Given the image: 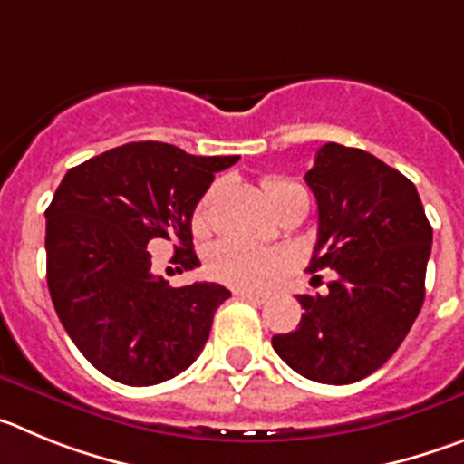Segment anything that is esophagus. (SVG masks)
I'll return each instance as SVG.
<instances>
[{
    "label": "esophagus",
    "instance_id": "34e87169",
    "mask_svg": "<svg viewBox=\"0 0 464 464\" xmlns=\"http://www.w3.org/2000/svg\"><path fill=\"white\" fill-rule=\"evenodd\" d=\"M236 295L240 300H249V303H254V304L268 303V298H270L268 294H249V291H236Z\"/></svg>",
    "mask_w": 464,
    "mask_h": 464
}]
</instances>
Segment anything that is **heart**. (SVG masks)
<instances>
[{"mask_svg": "<svg viewBox=\"0 0 464 464\" xmlns=\"http://www.w3.org/2000/svg\"><path fill=\"white\" fill-rule=\"evenodd\" d=\"M263 189L273 201V206L284 201V198H289V196L304 194L298 182L284 180V178H268L263 182ZM219 194H222V185H212L203 194V198L194 210V219H191L194 231H208ZM206 268L217 282H224L228 286H236V289H258L277 273L279 256L273 252H266V249L245 247V245H237L233 240H222L212 245L210 252H208Z\"/></svg>", "mask_w": 464, "mask_h": 464, "instance_id": "obj_1", "label": "heart"}]
</instances>
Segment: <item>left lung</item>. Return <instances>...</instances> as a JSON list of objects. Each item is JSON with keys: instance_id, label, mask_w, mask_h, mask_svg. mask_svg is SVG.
I'll return each mask as SVG.
<instances>
[{"instance_id": "1", "label": "left lung", "mask_w": 464, "mask_h": 464, "mask_svg": "<svg viewBox=\"0 0 464 464\" xmlns=\"http://www.w3.org/2000/svg\"><path fill=\"white\" fill-rule=\"evenodd\" d=\"M304 182L319 206L307 270L333 279L325 294L298 295V328L275 335L273 349L303 377L342 386L379 370L407 337L423 307L432 227L414 182L365 150L321 145Z\"/></svg>"}]
</instances>
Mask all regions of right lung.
Instances as JSON below:
<instances>
[{"mask_svg": "<svg viewBox=\"0 0 464 464\" xmlns=\"http://www.w3.org/2000/svg\"><path fill=\"white\" fill-rule=\"evenodd\" d=\"M237 157H196L157 140L127 143L71 169L45 210L48 289L64 331L99 372L127 386L173 379L198 358L222 284L173 289L152 273L154 242L170 263L198 266L191 217Z\"/></svg>", "mask_w": 464, "mask_h": 464, "instance_id": "right-lung-1", "label": "right lung"}]
</instances>
